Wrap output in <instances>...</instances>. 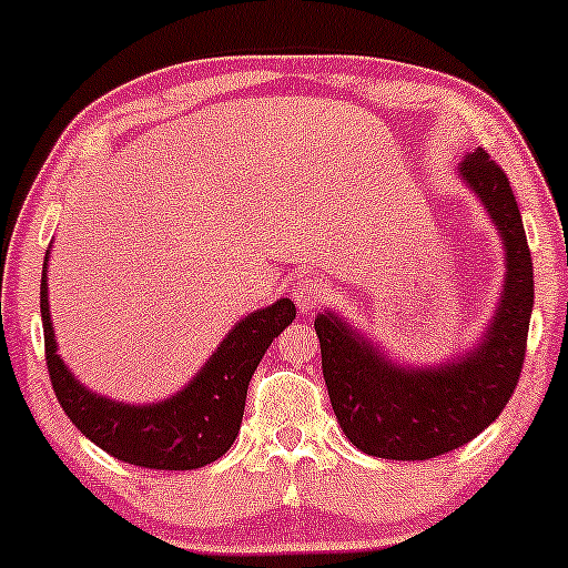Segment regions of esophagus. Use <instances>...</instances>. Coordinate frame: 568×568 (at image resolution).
Masks as SVG:
<instances>
[{
    "mask_svg": "<svg viewBox=\"0 0 568 568\" xmlns=\"http://www.w3.org/2000/svg\"><path fill=\"white\" fill-rule=\"evenodd\" d=\"M291 296H293V302H296L298 310H302V312H312L314 306L323 302L325 288H323V283H320L317 277L310 275V272H302V275L293 277V283H291Z\"/></svg>",
    "mask_w": 568,
    "mask_h": 568,
    "instance_id": "obj_1",
    "label": "esophagus"
}]
</instances>
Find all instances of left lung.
Returning a JSON list of instances; mask_svg holds the SVG:
<instances>
[{
	"label": "left lung",
	"mask_w": 568,
	"mask_h": 568,
	"mask_svg": "<svg viewBox=\"0 0 568 568\" xmlns=\"http://www.w3.org/2000/svg\"><path fill=\"white\" fill-rule=\"evenodd\" d=\"M460 174L495 219L508 251L503 304L479 349L434 371H402L336 314L314 320L333 413L346 439L365 455L428 460L453 453L497 420L521 378L535 304V270L521 211L508 176L487 150L470 153Z\"/></svg>",
	"instance_id": "1"
}]
</instances>
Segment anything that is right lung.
Masks as SVG:
<instances>
[{"mask_svg": "<svg viewBox=\"0 0 568 568\" xmlns=\"http://www.w3.org/2000/svg\"><path fill=\"white\" fill-rule=\"evenodd\" d=\"M39 304L47 371L68 418L108 455L155 470H193L227 453L241 432L251 375L272 341L296 317L291 298L248 314L180 394L159 405L134 407L87 392L58 357L47 304V264Z\"/></svg>", "mask_w": 568, "mask_h": 568, "instance_id": "1", "label": "right lung"}]
</instances>
